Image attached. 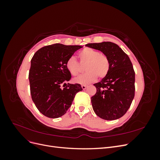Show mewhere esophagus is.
Returning a JSON list of instances; mask_svg holds the SVG:
<instances>
[{"instance_id": "1", "label": "esophagus", "mask_w": 160, "mask_h": 160, "mask_svg": "<svg viewBox=\"0 0 160 160\" xmlns=\"http://www.w3.org/2000/svg\"><path fill=\"white\" fill-rule=\"evenodd\" d=\"M87 87H88V86L85 85H81V88H82V89H85L87 88Z\"/></svg>"}]
</instances>
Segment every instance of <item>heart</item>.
Instances as JSON below:
<instances>
[{
	"label": "heart",
	"mask_w": 160,
	"mask_h": 160,
	"mask_svg": "<svg viewBox=\"0 0 160 160\" xmlns=\"http://www.w3.org/2000/svg\"><path fill=\"white\" fill-rule=\"evenodd\" d=\"M79 57L82 63H86L85 71L87 72L74 79L79 84H89L95 81L98 76L102 79L108 74L110 63L108 56L103 52L90 48H85L79 52ZM67 69L72 75H77L80 72L79 62L75 57H70L66 62Z\"/></svg>",
	"instance_id": "b5f03b06"
}]
</instances>
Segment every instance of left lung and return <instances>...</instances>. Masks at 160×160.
I'll return each instance as SVG.
<instances>
[{
    "label": "left lung",
    "instance_id": "1",
    "mask_svg": "<svg viewBox=\"0 0 160 160\" xmlns=\"http://www.w3.org/2000/svg\"><path fill=\"white\" fill-rule=\"evenodd\" d=\"M108 56V74L95 83L96 93L91 103L96 115L105 120L122 118L129 109L135 95V72L128 55L111 42L89 43L85 45Z\"/></svg>",
    "mask_w": 160,
    "mask_h": 160
}]
</instances>
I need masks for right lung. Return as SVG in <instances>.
Listing matches in <instances>:
<instances>
[{
  "label": "right lung",
  "mask_w": 160,
  "mask_h": 160,
  "mask_svg": "<svg viewBox=\"0 0 160 160\" xmlns=\"http://www.w3.org/2000/svg\"><path fill=\"white\" fill-rule=\"evenodd\" d=\"M82 47L57 43L41 48L33 55L28 74L31 98L46 117L65 114L76 93L83 90L80 84L67 83L71 75L66 67L67 59Z\"/></svg>",
  "instance_id": "obj_1"
}]
</instances>
